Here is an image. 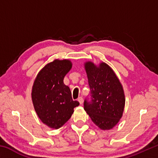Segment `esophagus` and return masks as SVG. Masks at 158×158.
<instances>
[{"instance_id": "obj_1", "label": "esophagus", "mask_w": 158, "mask_h": 158, "mask_svg": "<svg viewBox=\"0 0 158 158\" xmlns=\"http://www.w3.org/2000/svg\"><path fill=\"white\" fill-rule=\"evenodd\" d=\"M78 101H79L80 105H82L83 102H84V100H83V98L81 97H80V98H78Z\"/></svg>"}]
</instances>
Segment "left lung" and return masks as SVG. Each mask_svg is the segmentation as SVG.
<instances>
[{"label": "left lung", "mask_w": 158, "mask_h": 158, "mask_svg": "<svg viewBox=\"0 0 158 158\" xmlns=\"http://www.w3.org/2000/svg\"><path fill=\"white\" fill-rule=\"evenodd\" d=\"M91 93V101H84V110L102 130L114 128L123 116L125 104L123 88L113 69L101 62L84 63Z\"/></svg>", "instance_id": "1"}]
</instances>
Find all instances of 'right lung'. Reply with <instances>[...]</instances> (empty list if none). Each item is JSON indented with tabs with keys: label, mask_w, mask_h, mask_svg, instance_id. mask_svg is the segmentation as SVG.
<instances>
[{
	"label": "right lung",
	"mask_w": 158,
	"mask_h": 158,
	"mask_svg": "<svg viewBox=\"0 0 158 158\" xmlns=\"http://www.w3.org/2000/svg\"><path fill=\"white\" fill-rule=\"evenodd\" d=\"M73 63L68 59H55L39 72L32 87L31 98L37 116L52 129H58L70 118L74 108L79 105L74 101L69 88L64 84V77Z\"/></svg>",
	"instance_id": "right-lung-1"
}]
</instances>
